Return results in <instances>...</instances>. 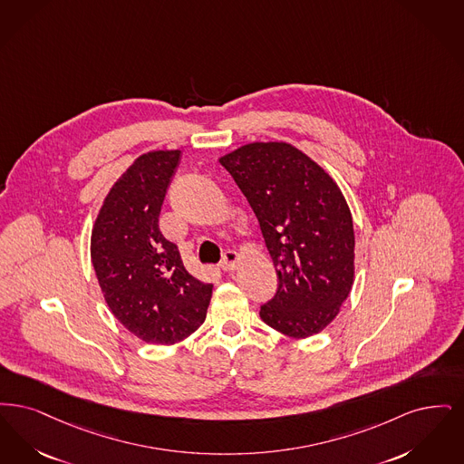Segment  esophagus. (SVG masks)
Masks as SVG:
<instances>
[{"label": "esophagus", "mask_w": 464, "mask_h": 464, "mask_svg": "<svg viewBox=\"0 0 464 464\" xmlns=\"http://www.w3.org/2000/svg\"><path fill=\"white\" fill-rule=\"evenodd\" d=\"M237 263H239V255H237L236 251H227V253L223 255L222 263H220V270H223V272H230V270H234V268L237 266Z\"/></svg>", "instance_id": "1"}]
</instances>
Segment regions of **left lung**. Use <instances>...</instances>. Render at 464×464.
<instances>
[{
    "instance_id": "8db88e82",
    "label": "left lung",
    "mask_w": 464,
    "mask_h": 464,
    "mask_svg": "<svg viewBox=\"0 0 464 464\" xmlns=\"http://www.w3.org/2000/svg\"><path fill=\"white\" fill-rule=\"evenodd\" d=\"M220 164L255 211L279 277L263 323L296 340L321 333L355 277L353 222L340 187L285 141L246 143Z\"/></svg>"
}]
</instances>
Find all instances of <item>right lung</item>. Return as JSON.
<instances>
[{
    "label": "right lung",
    "mask_w": 464,
    "mask_h": 464,
    "mask_svg": "<svg viewBox=\"0 0 464 464\" xmlns=\"http://www.w3.org/2000/svg\"><path fill=\"white\" fill-rule=\"evenodd\" d=\"M180 150L141 154L103 199L92 230V263L107 306L141 342L175 344L206 319L213 284L190 276L160 230Z\"/></svg>",
    "instance_id": "right-lung-1"
}]
</instances>
